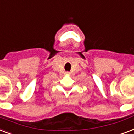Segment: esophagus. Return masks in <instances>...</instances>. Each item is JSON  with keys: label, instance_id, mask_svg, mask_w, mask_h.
I'll use <instances>...</instances> for the list:
<instances>
[{"label": "esophagus", "instance_id": "1", "mask_svg": "<svg viewBox=\"0 0 134 134\" xmlns=\"http://www.w3.org/2000/svg\"><path fill=\"white\" fill-rule=\"evenodd\" d=\"M67 74H68V73H67Z\"/></svg>", "mask_w": 134, "mask_h": 134}]
</instances>
